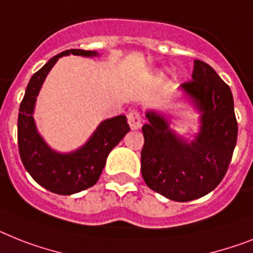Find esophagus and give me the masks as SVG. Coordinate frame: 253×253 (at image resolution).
Here are the masks:
<instances>
[{
	"label": "esophagus",
	"instance_id": "esophagus-1",
	"mask_svg": "<svg viewBox=\"0 0 253 253\" xmlns=\"http://www.w3.org/2000/svg\"><path fill=\"white\" fill-rule=\"evenodd\" d=\"M142 122H143V118H142V114L138 110H131L128 114V123L131 129L141 128Z\"/></svg>",
	"mask_w": 253,
	"mask_h": 253
}]
</instances>
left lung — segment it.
I'll use <instances>...</instances> for the list:
<instances>
[{
	"instance_id": "left-lung-1",
	"label": "left lung",
	"mask_w": 253,
	"mask_h": 253,
	"mask_svg": "<svg viewBox=\"0 0 253 253\" xmlns=\"http://www.w3.org/2000/svg\"><path fill=\"white\" fill-rule=\"evenodd\" d=\"M182 87L203 112L195 141L187 145L154 112L142 126V177L150 189L176 202L204 197L222 181L238 137L230 87L210 64L194 60L193 80Z\"/></svg>"
}]
</instances>
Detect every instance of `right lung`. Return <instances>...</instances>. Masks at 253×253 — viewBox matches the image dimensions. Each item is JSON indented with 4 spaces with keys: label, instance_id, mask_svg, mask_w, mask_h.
<instances>
[{
    "label": "right lung",
    "instance_id": "obj_1",
    "mask_svg": "<svg viewBox=\"0 0 253 253\" xmlns=\"http://www.w3.org/2000/svg\"><path fill=\"white\" fill-rule=\"evenodd\" d=\"M91 56L89 50L71 49L53 56L45 66L31 77L26 94L20 103L18 116V146L23 166L32 178L51 193L71 195L95 185L106 164L108 154L129 131L124 115L104 120L83 149L68 155L51 151L42 141L33 122V107L40 87L51 67L60 56Z\"/></svg>",
    "mask_w": 253,
    "mask_h": 253
}]
</instances>
